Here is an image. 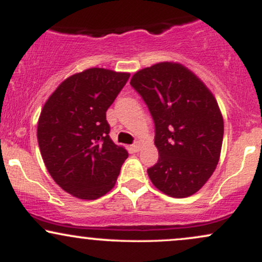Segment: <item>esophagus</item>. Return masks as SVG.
I'll use <instances>...</instances> for the list:
<instances>
[{"label":"esophagus","mask_w":262,"mask_h":262,"mask_svg":"<svg viewBox=\"0 0 262 262\" xmlns=\"http://www.w3.org/2000/svg\"><path fill=\"white\" fill-rule=\"evenodd\" d=\"M140 149H141V144L140 143H135V144H133V145L130 146V150L133 152H138Z\"/></svg>","instance_id":"obj_1"}]
</instances>
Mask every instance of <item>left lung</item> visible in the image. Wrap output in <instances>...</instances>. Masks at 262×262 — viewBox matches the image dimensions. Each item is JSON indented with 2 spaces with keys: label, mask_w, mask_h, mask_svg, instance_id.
Instances as JSON below:
<instances>
[{
  "label": "left lung",
  "mask_w": 262,
  "mask_h": 262,
  "mask_svg": "<svg viewBox=\"0 0 262 262\" xmlns=\"http://www.w3.org/2000/svg\"><path fill=\"white\" fill-rule=\"evenodd\" d=\"M130 85L155 122L159 160L149 179L162 193L185 198L213 175L221 158L224 121L214 95L193 71L162 61L137 71Z\"/></svg>",
  "instance_id": "1"
}]
</instances>
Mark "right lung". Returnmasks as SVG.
Masks as SVG:
<instances>
[{"label":"right lung","mask_w":262,"mask_h":262,"mask_svg":"<svg viewBox=\"0 0 262 262\" xmlns=\"http://www.w3.org/2000/svg\"><path fill=\"white\" fill-rule=\"evenodd\" d=\"M129 76L86 69L62 81L41 108V158L54 181L71 196L97 200L116 185L128 151L110 138L106 112Z\"/></svg>","instance_id":"right-lung-1"}]
</instances>
